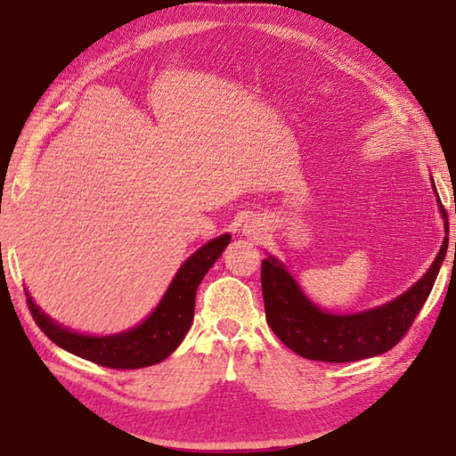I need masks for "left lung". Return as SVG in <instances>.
Returning a JSON list of instances; mask_svg holds the SVG:
<instances>
[{"instance_id": "left-lung-1", "label": "left lung", "mask_w": 456, "mask_h": 456, "mask_svg": "<svg viewBox=\"0 0 456 456\" xmlns=\"http://www.w3.org/2000/svg\"><path fill=\"white\" fill-rule=\"evenodd\" d=\"M437 203L445 218L447 236L444 245L430 270L409 291L392 302H386L384 306L346 315L323 312L302 293L293 275L280 260L273 256L262 260V297H265L266 322L275 337L306 360L327 363L357 362L392 350L415 322L436 283L439 266L444 265L449 245V223L444 205L441 201Z\"/></svg>"}]
</instances>
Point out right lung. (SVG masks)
Wrapping results in <instances>:
<instances>
[{
    "label": "right lung",
    "mask_w": 456,
    "mask_h": 456,
    "mask_svg": "<svg viewBox=\"0 0 456 456\" xmlns=\"http://www.w3.org/2000/svg\"><path fill=\"white\" fill-rule=\"evenodd\" d=\"M230 233H223L191 255L178 268L167 291L156 310L146 320L126 333L91 337L68 330L41 312L28 295V308L34 322L44 333L74 355L110 369H141L163 362L186 337L194 320L196 291L205 273L215 265L230 243Z\"/></svg>",
    "instance_id": "right-lung-1"
}]
</instances>
